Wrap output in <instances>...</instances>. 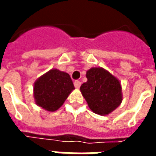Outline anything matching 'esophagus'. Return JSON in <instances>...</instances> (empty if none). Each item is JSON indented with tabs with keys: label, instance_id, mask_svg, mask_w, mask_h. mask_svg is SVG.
Segmentation results:
<instances>
[{
	"label": "esophagus",
	"instance_id": "34e87169",
	"mask_svg": "<svg viewBox=\"0 0 156 156\" xmlns=\"http://www.w3.org/2000/svg\"><path fill=\"white\" fill-rule=\"evenodd\" d=\"M74 87H75L76 88H79L81 87V82L80 81H78V80H76L74 81Z\"/></svg>",
	"mask_w": 156,
	"mask_h": 156
}]
</instances>
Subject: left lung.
I'll return each instance as SVG.
<instances>
[{
	"label": "left lung",
	"instance_id": "1",
	"mask_svg": "<svg viewBox=\"0 0 156 156\" xmlns=\"http://www.w3.org/2000/svg\"><path fill=\"white\" fill-rule=\"evenodd\" d=\"M86 76L80 90L89 108L102 116L115 110L122 101L120 82L102 68H91Z\"/></svg>",
	"mask_w": 156,
	"mask_h": 156
}]
</instances>
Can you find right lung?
<instances>
[{
  "label": "right lung",
  "instance_id": "obj_1",
  "mask_svg": "<svg viewBox=\"0 0 156 156\" xmlns=\"http://www.w3.org/2000/svg\"><path fill=\"white\" fill-rule=\"evenodd\" d=\"M73 89V81L68 73L58 69H51L35 83V103L47 111H56Z\"/></svg>",
  "mask_w": 156,
  "mask_h": 156
}]
</instances>
